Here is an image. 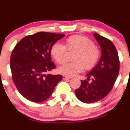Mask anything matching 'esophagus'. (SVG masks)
<instances>
[{"label":"esophagus","instance_id":"obj_1","mask_svg":"<svg viewBox=\"0 0 130 130\" xmlns=\"http://www.w3.org/2000/svg\"><path fill=\"white\" fill-rule=\"evenodd\" d=\"M71 77H69V76L67 75H63V79H69V78H71Z\"/></svg>","mask_w":130,"mask_h":130}]
</instances>
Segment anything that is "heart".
<instances>
[{"label":"heart","mask_w":130,"mask_h":130,"mask_svg":"<svg viewBox=\"0 0 130 130\" xmlns=\"http://www.w3.org/2000/svg\"><path fill=\"white\" fill-rule=\"evenodd\" d=\"M67 50H75L72 62L67 63L58 69L61 74L73 76L86 68L90 70L96 65L101 57V51L89 38L82 35H73L67 39L65 46L55 43L51 48V55L58 64L66 61Z\"/></svg>","instance_id":"heart-1"}]
</instances>
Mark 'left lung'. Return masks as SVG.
<instances>
[{
    "label": "left lung",
    "mask_w": 130,
    "mask_h": 130,
    "mask_svg": "<svg viewBox=\"0 0 130 130\" xmlns=\"http://www.w3.org/2000/svg\"><path fill=\"white\" fill-rule=\"evenodd\" d=\"M101 48V57L98 65L86 75L87 80H81L80 87L75 90L77 98L85 103L100 101L112 90L120 71L118 53L111 40L94 34ZM90 77L92 81L88 82Z\"/></svg>",
    "instance_id": "left-lung-1"
}]
</instances>
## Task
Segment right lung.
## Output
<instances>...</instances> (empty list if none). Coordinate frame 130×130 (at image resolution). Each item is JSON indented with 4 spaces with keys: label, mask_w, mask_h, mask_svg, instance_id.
<instances>
[{
    "label": "right lung",
    "mask_w": 130,
    "mask_h": 130,
    "mask_svg": "<svg viewBox=\"0 0 130 130\" xmlns=\"http://www.w3.org/2000/svg\"><path fill=\"white\" fill-rule=\"evenodd\" d=\"M65 36L38 32L25 36L13 49L10 60L13 82L20 94L30 101L46 100L62 79L61 75L46 73L55 69L51 60V48Z\"/></svg>",
    "instance_id": "obj_1"
}]
</instances>
